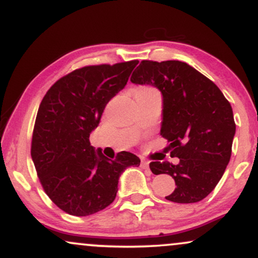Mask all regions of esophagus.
Listing matches in <instances>:
<instances>
[{
	"instance_id": "1",
	"label": "esophagus",
	"mask_w": 258,
	"mask_h": 258,
	"mask_svg": "<svg viewBox=\"0 0 258 258\" xmlns=\"http://www.w3.org/2000/svg\"><path fill=\"white\" fill-rule=\"evenodd\" d=\"M141 167L144 168V170H148V168H149V161H148V160H142Z\"/></svg>"
}]
</instances>
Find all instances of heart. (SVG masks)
<instances>
[{"label": "heart", "mask_w": 258, "mask_h": 258, "mask_svg": "<svg viewBox=\"0 0 258 258\" xmlns=\"http://www.w3.org/2000/svg\"><path fill=\"white\" fill-rule=\"evenodd\" d=\"M148 90H153V88H149V87H146V88H143V90H141V91H148Z\"/></svg>", "instance_id": "obj_1"}]
</instances>
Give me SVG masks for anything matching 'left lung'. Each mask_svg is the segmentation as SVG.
Wrapping results in <instances>:
<instances>
[{"label":"left lung","instance_id":"1","mask_svg":"<svg viewBox=\"0 0 258 258\" xmlns=\"http://www.w3.org/2000/svg\"><path fill=\"white\" fill-rule=\"evenodd\" d=\"M162 93L161 136L177 165L153 161L154 174H170L176 189L167 200L191 204L205 199L223 176L235 135L233 110L220 88L179 60H142L131 76Z\"/></svg>","mask_w":258,"mask_h":258}]
</instances>
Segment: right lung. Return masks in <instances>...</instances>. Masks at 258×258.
<instances>
[{"mask_svg":"<svg viewBox=\"0 0 258 258\" xmlns=\"http://www.w3.org/2000/svg\"><path fill=\"white\" fill-rule=\"evenodd\" d=\"M138 60L88 65L63 76L44 94L31 141V158L44 193L73 216H90L115 200L120 174L139 166L135 154L105 158L90 143L105 105L125 87Z\"/></svg>","mask_w":258,"mask_h":258,"instance_id":"1","label":"right lung"}]
</instances>
